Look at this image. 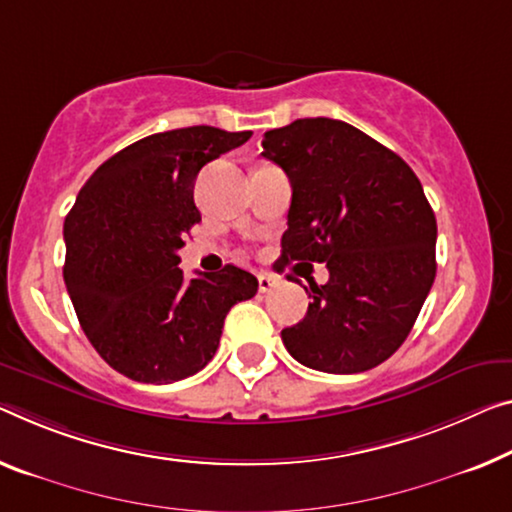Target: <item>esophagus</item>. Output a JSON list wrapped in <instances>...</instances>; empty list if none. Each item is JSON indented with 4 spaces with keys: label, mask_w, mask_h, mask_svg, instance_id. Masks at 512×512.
Returning <instances> with one entry per match:
<instances>
[{
    "label": "esophagus",
    "mask_w": 512,
    "mask_h": 512,
    "mask_svg": "<svg viewBox=\"0 0 512 512\" xmlns=\"http://www.w3.org/2000/svg\"><path fill=\"white\" fill-rule=\"evenodd\" d=\"M277 283H279V279L274 277V274H267V272L258 274V290H261V293H270Z\"/></svg>",
    "instance_id": "esophagus-1"
}]
</instances>
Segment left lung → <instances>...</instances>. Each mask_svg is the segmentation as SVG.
I'll list each match as a JSON object with an SVG mask.
<instances>
[{
  "mask_svg": "<svg viewBox=\"0 0 512 512\" xmlns=\"http://www.w3.org/2000/svg\"><path fill=\"white\" fill-rule=\"evenodd\" d=\"M263 157L293 187L281 270H329L325 286H304L313 302L283 345L313 371H371L403 345L435 281L437 222L419 178L355 125L322 116L265 132Z\"/></svg>",
  "mask_w": 512,
  "mask_h": 512,
  "instance_id": "1",
  "label": "left lung"
}]
</instances>
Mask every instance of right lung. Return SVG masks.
I'll return each instance as SVG.
<instances>
[{
    "instance_id": "right-lung-1",
    "label": "right lung",
    "mask_w": 512,
    "mask_h": 512,
    "mask_svg": "<svg viewBox=\"0 0 512 512\" xmlns=\"http://www.w3.org/2000/svg\"><path fill=\"white\" fill-rule=\"evenodd\" d=\"M251 132L192 125L102 162L64 224V281L98 355L135 382L171 384L215 357L224 318L258 279L235 265L185 279L178 249L201 222L194 180Z\"/></svg>"
}]
</instances>
